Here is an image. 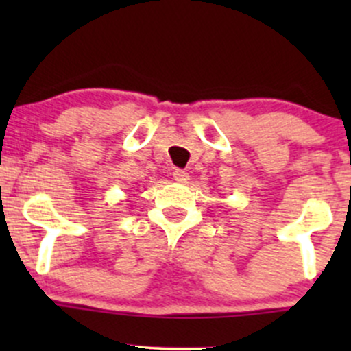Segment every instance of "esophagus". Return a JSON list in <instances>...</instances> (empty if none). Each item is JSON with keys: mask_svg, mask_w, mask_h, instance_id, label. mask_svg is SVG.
<instances>
[{"mask_svg": "<svg viewBox=\"0 0 351 351\" xmlns=\"http://www.w3.org/2000/svg\"><path fill=\"white\" fill-rule=\"evenodd\" d=\"M173 178L178 181V183H186L189 180V175L184 170H175L173 171Z\"/></svg>", "mask_w": 351, "mask_h": 351, "instance_id": "obj_1", "label": "esophagus"}]
</instances>
